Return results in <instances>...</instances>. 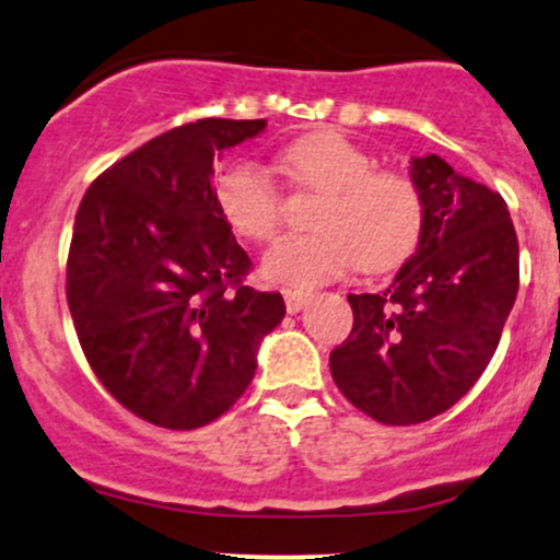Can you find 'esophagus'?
I'll return each mask as SVG.
<instances>
[{"label": "esophagus", "instance_id": "obj_1", "mask_svg": "<svg viewBox=\"0 0 560 560\" xmlns=\"http://www.w3.org/2000/svg\"><path fill=\"white\" fill-rule=\"evenodd\" d=\"M307 298H311V294L302 292V289H284V302H287L289 313L302 311V305H305Z\"/></svg>", "mask_w": 560, "mask_h": 560}]
</instances>
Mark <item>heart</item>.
Instances as JSON below:
<instances>
[{"instance_id": "b5f03b06", "label": "heart", "mask_w": 560, "mask_h": 560, "mask_svg": "<svg viewBox=\"0 0 560 560\" xmlns=\"http://www.w3.org/2000/svg\"><path fill=\"white\" fill-rule=\"evenodd\" d=\"M284 173L300 189L318 191L313 234H292L262 258L276 284L318 287L350 268L382 273L413 255L423 229V195L402 171H376L374 158L345 139L320 131L289 144ZM215 199L236 234L266 242L279 231L284 202L271 173L253 160H234L215 182Z\"/></svg>"}]
</instances>
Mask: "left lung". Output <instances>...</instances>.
I'll use <instances>...</instances> for the list:
<instances>
[{
	"label": "left lung",
	"instance_id": "left-lung-1",
	"mask_svg": "<svg viewBox=\"0 0 560 560\" xmlns=\"http://www.w3.org/2000/svg\"><path fill=\"white\" fill-rule=\"evenodd\" d=\"M410 178L419 247L382 294H347L352 331L329 355L339 392L389 427L434 419L477 384L518 292L505 199L436 155L413 158Z\"/></svg>",
	"mask_w": 560,
	"mask_h": 560
}]
</instances>
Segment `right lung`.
<instances>
[{"label": "right lung", "instance_id": "right-lung-1", "mask_svg": "<svg viewBox=\"0 0 560 560\" xmlns=\"http://www.w3.org/2000/svg\"><path fill=\"white\" fill-rule=\"evenodd\" d=\"M262 128H171L96 176L75 213L66 294L81 350L102 387L155 427L226 413L287 313L279 292L244 284L253 262L213 189V160Z\"/></svg>", "mask_w": 560, "mask_h": 560}]
</instances>
